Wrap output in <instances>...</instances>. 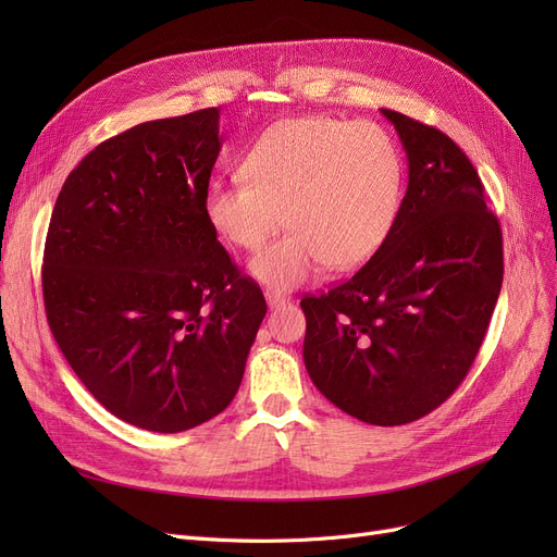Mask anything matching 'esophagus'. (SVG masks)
Returning <instances> with one entry per match:
<instances>
[{
  "instance_id": "obj_1",
  "label": "esophagus",
  "mask_w": 557,
  "mask_h": 557,
  "mask_svg": "<svg viewBox=\"0 0 557 557\" xmlns=\"http://www.w3.org/2000/svg\"><path fill=\"white\" fill-rule=\"evenodd\" d=\"M285 301H288V299H285L283 295H278V293H267V305L269 307H283L285 305Z\"/></svg>"
}]
</instances>
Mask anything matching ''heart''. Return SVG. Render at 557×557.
<instances>
[{
  "instance_id": "obj_1",
  "label": "heart",
  "mask_w": 557,
  "mask_h": 557,
  "mask_svg": "<svg viewBox=\"0 0 557 557\" xmlns=\"http://www.w3.org/2000/svg\"><path fill=\"white\" fill-rule=\"evenodd\" d=\"M246 181H211L205 218L218 239L260 250L248 269L269 290H293L325 264L348 272L374 256L401 195V158L374 123L290 117L264 129L242 160Z\"/></svg>"
}]
</instances>
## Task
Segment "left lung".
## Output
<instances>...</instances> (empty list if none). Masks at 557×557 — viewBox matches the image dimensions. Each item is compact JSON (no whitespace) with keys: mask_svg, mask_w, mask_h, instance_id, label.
<instances>
[{"mask_svg":"<svg viewBox=\"0 0 557 557\" xmlns=\"http://www.w3.org/2000/svg\"><path fill=\"white\" fill-rule=\"evenodd\" d=\"M381 113L407 150V195L372 260L301 299V311L313 385L362 423L393 428L434 411L467 376L502 290L504 252L460 146L409 115Z\"/></svg>","mask_w":557,"mask_h":557,"instance_id":"left-lung-1","label":"left lung"}]
</instances>
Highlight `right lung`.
<instances>
[{"mask_svg": "<svg viewBox=\"0 0 557 557\" xmlns=\"http://www.w3.org/2000/svg\"><path fill=\"white\" fill-rule=\"evenodd\" d=\"M218 117L201 109L102 141L66 176L48 225L50 332L90 395L150 432L227 409L267 313L205 218Z\"/></svg>", "mask_w": 557, "mask_h": 557, "instance_id": "right-lung-1", "label": "right lung"}]
</instances>
